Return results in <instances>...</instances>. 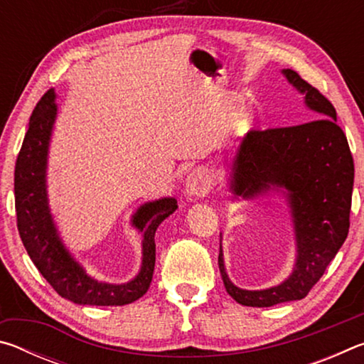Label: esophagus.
<instances>
[{
  "mask_svg": "<svg viewBox=\"0 0 364 364\" xmlns=\"http://www.w3.org/2000/svg\"><path fill=\"white\" fill-rule=\"evenodd\" d=\"M212 189V178L205 168L191 171L186 180V194L189 197H202Z\"/></svg>",
  "mask_w": 364,
  "mask_h": 364,
  "instance_id": "34e87169",
  "label": "esophagus"
}]
</instances>
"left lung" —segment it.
Segmentation results:
<instances>
[{"label": "left lung", "mask_w": 364, "mask_h": 364, "mask_svg": "<svg viewBox=\"0 0 364 364\" xmlns=\"http://www.w3.org/2000/svg\"><path fill=\"white\" fill-rule=\"evenodd\" d=\"M282 73L305 96L306 107L316 112V119L249 132L232 159L230 189L244 199L286 189L297 262L279 286L245 291L228 278L220 244L218 267L226 292L245 306H273L306 297L342 247L350 228L355 167L347 136L337 125L336 109L297 72L284 69Z\"/></svg>", "instance_id": "left-lung-1"}]
</instances>
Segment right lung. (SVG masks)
Returning a JSON list of instances; mask_svg holds the SVG:
<instances>
[{
    "instance_id": "obj_1",
    "label": "right lung",
    "mask_w": 364,
    "mask_h": 364,
    "mask_svg": "<svg viewBox=\"0 0 364 364\" xmlns=\"http://www.w3.org/2000/svg\"><path fill=\"white\" fill-rule=\"evenodd\" d=\"M56 95L49 90L30 117L14 171L17 230L28 257L60 297L78 305L114 306L138 300L151 286L156 264V231L178 205L175 197L146 202L133 215L132 225L143 234V263L138 276L125 284L97 281L65 249L49 212L46 162L53 125L58 115Z\"/></svg>"
}]
</instances>
